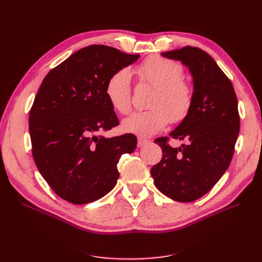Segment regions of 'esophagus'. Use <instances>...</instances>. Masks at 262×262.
Returning <instances> with one entry per match:
<instances>
[{"instance_id": "34e87169", "label": "esophagus", "mask_w": 262, "mask_h": 262, "mask_svg": "<svg viewBox=\"0 0 262 262\" xmlns=\"http://www.w3.org/2000/svg\"><path fill=\"white\" fill-rule=\"evenodd\" d=\"M148 142H149V141H148V140H146V139H142V138H139V139H138V146H139V147L143 146V145L147 144Z\"/></svg>"}]
</instances>
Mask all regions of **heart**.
Segmentation results:
<instances>
[{"label": "heart", "mask_w": 262, "mask_h": 262, "mask_svg": "<svg viewBox=\"0 0 262 262\" xmlns=\"http://www.w3.org/2000/svg\"><path fill=\"white\" fill-rule=\"evenodd\" d=\"M134 73L141 82L155 87V92L149 100V110L134 113L122 121L124 132L148 138L165 129L170 120L173 123L185 120L192 107L193 91L182 78L180 64L153 55L142 62ZM105 93L115 110L128 114L132 107L130 71L120 69L115 72L108 78Z\"/></svg>", "instance_id": "1"}]
</instances>
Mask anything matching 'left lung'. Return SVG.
<instances>
[{
	"mask_svg": "<svg viewBox=\"0 0 262 262\" xmlns=\"http://www.w3.org/2000/svg\"><path fill=\"white\" fill-rule=\"evenodd\" d=\"M162 55L189 69L193 101L187 118L169 133L188 144L173 148L167 137L156 139L163 157L150 173L162 193L178 202H191L208 193L231 164L239 133L237 97L232 82L205 51L187 46Z\"/></svg>",
	"mask_w": 262,
	"mask_h": 262,
	"instance_id": "1",
	"label": "left lung"
}]
</instances>
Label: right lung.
<instances>
[{"label": "right lung", "mask_w": 262, "mask_h": 262, "mask_svg": "<svg viewBox=\"0 0 262 262\" xmlns=\"http://www.w3.org/2000/svg\"><path fill=\"white\" fill-rule=\"evenodd\" d=\"M139 57L92 45L43 78L29 113L33 156L63 200L85 204L107 194L117 184L121 155L136 149L133 134L109 139L98 134L119 124L105 93L108 78Z\"/></svg>", "instance_id": "1"}]
</instances>
